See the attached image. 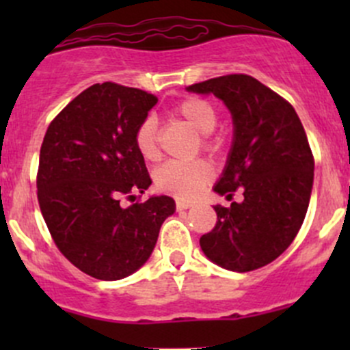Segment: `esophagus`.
Segmentation results:
<instances>
[{"instance_id": "obj_1", "label": "esophagus", "mask_w": 350, "mask_h": 350, "mask_svg": "<svg viewBox=\"0 0 350 350\" xmlns=\"http://www.w3.org/2000/svg\"><path fill=\"white\" fill-rule=\"evenodd\" d=\"M193 201H185V200H176V208L178 210H188V208L193 206Z\"/></svg>"}]
</instances>
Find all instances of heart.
<instances>
[{"label":"heart","instance_id":"1","mask_svg":"<svg viewBox=\"0 0 350 350\" xmlns=\"http://www.w3.org/2000/svg\"><path fill=\"white\" fill-rule=\"evenodd\" d=\"M174 115L185 120L198 133H201V147L204 152L217 154L221 142L210 135L218 122V113L210 101L203 98H186L174 109ZM137 152L146 161L154 162L161 157L157 122L154 116H146L133 133ZM211 179V167L204 161L195 162H167L155 171L154 181L157 188L179 198H193L203 189Z\"/></svg>","mask_w":350,"mask_h":350}]
</instances>
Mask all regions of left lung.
Wrapping results in <instances>:
<instances>
[{
	"label": "left lung",
	"instance_id": "8db88e82",
	"mask_svg": "<svg viewBox=\"0 0 350 350\" xmlns=\"http://www.w3.org/2000/svg\"><path fill=\"white\" fill-rule=\"evenodd\" d=\"M230 109L234 142L215 191L243 201L217 204L213 230L201 235L204 256L225 269L247 273L273 262L301 228L313 186L312 149L295 108L247 74H227L191 84Z\"/></svg>",
	"mask_w": 350,
	"mask_h": 350
}]
</instances>
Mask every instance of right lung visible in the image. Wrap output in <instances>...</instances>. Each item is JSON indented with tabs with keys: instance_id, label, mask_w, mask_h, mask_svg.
Returning <instances> with one entry per match:
<instances>
[{
	"instance_id": "1",
	"label": "right lung",
	"mask_w": 350,
	"mask_h": 350,
	"mask_svg": "<svg viewBox=\"0 0 350 350\" xmlns=\"http://www.w3.org/2000/svg\"><path fill=\"white\" fill-rule=\"evenodd\" d=\"M155 103L147 91L98 83L45 132L37 172L42 217L66 259L96 280H122L142 267L176 210L169 196L120 203L152 183L133 133Z\"/></svg>"
}]
</instances>
